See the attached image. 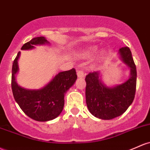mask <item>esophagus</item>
<instances>
[{"instance_id": "1", "label": "esophagus", "mask_w": 150, "mask_h": 150, "mask_svg": "<svg viewBox=\"0 0 150 150\" xmlns=\"http://www.w3.org/2000/svg\"><path fill=\"white\" fill-rule=\"evenodd\" d=\"M77 75H78L79 78H84V77H85L84 72L82 71V70H79V71H78V72H77Z\"/></svg>"}]
</instances>
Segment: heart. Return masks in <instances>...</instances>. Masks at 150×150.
I'll use <instances>...</instances> for the list:
<instances>
[{
  "instance_id": "1",
  "label": "heart",
  "mask_w": 150,
  "mask_h": 150,
  "mask_svg": "<svg viewBox=\"0 0 150 150\" xmlns=\"http://www.w3.org/2000/svg\"><path fill=\"white\" fill-rule=\"evenodd\" d=\"M98 47H95V46H92V47H87V48L83 49V50L78 51V52H77V56L83 59L90 58V57H93V55L98 52ZM105 52L104 51H101V52L98 54V56L96 57L95 61L97 62H100L105 58Z\"/></svg>"
}]
</instances>
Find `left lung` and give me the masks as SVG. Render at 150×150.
<instances>
[{"instance_id": "1", "label": "left lung", "mask_w": 150, "mask_h": 150, "mask_svg": "<svg viewBox=\"0 0 150 150\" xmlns=\"http://www.w3.org/2000/svg\"><path fill=\"white\" fill-rule=\"evenodd\" d=\"M120 59L129 69V76L124 83L108 86L101 79L100 71L89 73L85 78L86 104L95 117L112 120L120 116L130 106L136 90L137 70L128 47L118 51Z\"/></svg>"}]
</instances>
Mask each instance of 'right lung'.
<instances>
[{
	"mask_svg": "<svg viewBox=\"0 0 150 150\" xmlns=\"http://www.w3.org/2000/svg\"><path fill=\"white\" fill-rule=\"evenodd\" d=\"M50 44L45 37L34 38L25 43L22 50L35 48V45ZM21 52L15 58L12 67L11 87L13 97L21 110L29 117L39 122L55 119L62 112L64 107V97L67 91L77 80L74 68L68 71L60 72L44 87L37 90H30L21 87L17 83L16 76L19 71L18 60Z\"/></svg>",
	"mask_w": 150,
	"mask_h": 150,
	"instance_id": "obj_1",
	"label": "right lung"
}]
</instances>
